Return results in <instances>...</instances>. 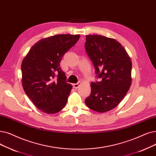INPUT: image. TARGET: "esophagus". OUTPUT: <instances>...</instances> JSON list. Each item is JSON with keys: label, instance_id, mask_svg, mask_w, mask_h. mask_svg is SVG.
<instances>
[{"label": "esophagus", "instance_id": "1", "mask_svg": "<svg viewBox=\"0 0 156 156\" xmlns=\"http://www.w3.org/2000/svg\"><path fill=\"white\" fill-rule=\"evenodd\" d=\"M80 82H78L77 83H74L73 87L74 88V89H78V88L80 87Z\"/></svg>", "mask_w": 156, "mask_h": 156}]
</instances>
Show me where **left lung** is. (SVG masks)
I'll return each instance as SVG.
<instances>
[{"mask_svg": "<svg viewBox=\"0 0 156 156\" xmlns=\"http://www.w3.org/2000/svg\"><path fill=\"white\" fill-rule=\"evenodd\" d=\"M85 49L101 82H92L86 105L99 113L110 111L124 99L132 82V62L122 44L101 35H87Z\"/></svg>", "mask_w": 156, "mask_h": 156, "instance_id": "1", "label": "left lung"}]
</instances>
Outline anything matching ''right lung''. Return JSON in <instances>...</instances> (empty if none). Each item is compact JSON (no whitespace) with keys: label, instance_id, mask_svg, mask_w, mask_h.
I'll return each instance as SVG.
<instances>
[{"label":"right lung","instance_id":"add662e5","mask_svg":"<svg viewBox=\"0 0 156 156\" xmlns=\"http://www.w3.org/2000/svg\"><path fill=\"white\" fill-rule=\"evenodd\" d=\"M80 37L58 34L40 39L23 60V89L33 104L45 113H56L67 103L73 86L66 82L60 62Z\"/></svg>","mask_w":156,"mask_h":156}]
</instances>
